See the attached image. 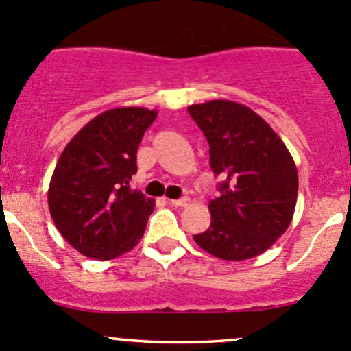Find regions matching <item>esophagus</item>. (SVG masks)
Segmentation results:
<instances>
[{"instance_id": "34e87169", "label": "esophagus", "mask_w": 351, "mask_h": 351, "mask_svg": "<svg viewBox=\"0 0 351 351\" xmlns=\"http://www.w3.org/2000/svg\"><path fill=\"white\" fill-rule=\"evenodd\" d=\"M169 202V205H173V206H188V205H191V199L188 198V196H183V198H180V199H168Z\"/></svg>"}]
</instances>
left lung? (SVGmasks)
Returning a JSON list of instances; mask_svg holds the SVG:
<instances>
[{"label": "left lung", "instance_id": "1", "mask_svg": "<svg viewBox=\"0 0 351 351\" xmlns=\"http://www.w3.org/2000/svg\"><path fill=\"white\" fill-rule=\"evenodd\" d=\"M210 145V167L223 180L208 210L211 223L193 240L226 261L261 255L287 232L298 171L282 138L260 114L230 99L188 106Z\"/></svg>", "mask_w": 351, "mask_h": 351}]
</instances>
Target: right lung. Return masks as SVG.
<instances>
[{"mask_svg": "<svg viewBox=\"0 0 351 351\" xmlns=\"http://www.w3.org/2000/svg\"><path fill=\"white\" fill-rule=\"evenodd\" d=\"M158 111L108 110L83 126L58 160L48 206L58 232L95 260L128 253L143 237L155 199L130 188L136 152Z\"/></svg>", "mask_w": 351, "mask_h": 351, "instance_id": "add662e5", "label": "right lung"}]
</instances>
